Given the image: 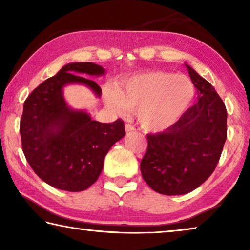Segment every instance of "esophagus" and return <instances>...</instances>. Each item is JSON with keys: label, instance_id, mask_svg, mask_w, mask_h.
Returning <instances> with one entry per match:
<instances>
[{"label": "esophagus", "instance_id": "esophagus-1", "mask_svg": "<svg viewBox=\"0 0 250 250\" xmlns=\"http://www.w3.org/2000/svg\"><path fill=\"white\" fill-rule=\"evenodd\" d=\"M134 130H135L134 125H130V124H126L125 125V131H126V132H130V131H134Z\"/></svg>", "mask_w": 250, "mask_h": 250}]
</instances>
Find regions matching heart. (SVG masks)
<instances>
[{
  "label": "heart",
  "mask_w": 250,
  "mask_h": 250,
  "mask_svg": "<svg viewBox=\"0 0 250 250\" xmlns=\"http://www.w3.org/2000/svg\"><path fill=\"white\" fill-rule=\"evenodd\" d=\"M195 95L192 80L183 75L153 71L134 76L105 95L107 104L125 115L137 109V119L143 129L160 131L183 116Z\"/></svg>",
  "instance_id": "obj_1"
}]
</instances>
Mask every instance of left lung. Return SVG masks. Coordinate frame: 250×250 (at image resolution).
<instances>
[{
	"mask_svg": "<svg viewBox=\"0 0 250 250\" xmlns=\"http://www.w3.org/2000/svg\"><path fill=\"white\" fill-rule=\"evenodd\" d=\"M198 101L163 132L146 134L143 180L163 195L192 192L216 167L227 138L225 104L214 87L186 65Z\"/></svg>",
	"mask_w": 250,
	"mask_h": 250,
	"instance_id": "1",
	"label": "left lung"
}]
</instances>
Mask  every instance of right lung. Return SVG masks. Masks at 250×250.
<instances>
[{"instance_id": "obj_1", "label": "right lung", "mask_w": 250, "mask_h": 250, "mask_svg": "<svg viewBox=\"0 0 250 250\" xmlns=\"http://www.w3.org/2000/svg\"><path fill=\"white\" fill-rule=\"evenodd\" d=\"M94 62H73L34 89L24 103L20 133L25 158L33 171L50 186L84 191L98 180L105 154L125 134L124 120L103 124L83 111L70 109L62 87L78 83L101 95L94 80L77 74L103 75Z\"/></svg>"}]
</instances>
